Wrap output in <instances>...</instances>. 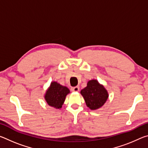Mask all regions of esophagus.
<instances>
[{
  "label": "esophagus",
  "mask_w": 148,
  "mask_h": 148,
  "mask_svg": "<svg viewBox=\"0 0 148 148\" xmlns=\"http://www.w3.org/2000/svg\"><path fill=\"white\" fill-rule=\"evenodd\" d=\"M72 91H74V92H77L79 91V87L78 86H76V87H72L71 88Z\"/></svg>",
  "instance_id": "34e87169"
}]
</instances>
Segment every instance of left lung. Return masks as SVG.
Wrapping results in <instances>:
<instances>
[{
    "label": "left lung",
    "mask_w": 148,
    "mask_h": 148,
    "mask_svg": "<svg viewBox=\"0 0 148 148\" xmlns=\"http://www.w3.org/2000/svg\"><path fill=\"white\" fill-rule=\"evenodd\" d=\"M80 93L84 97L87 106L90 110L99 109L106 103L109 95L103 85L97 79H91L87 82V86L81 90Z\"/></svg>",
    "instance_id": "1"
}]
</instances>
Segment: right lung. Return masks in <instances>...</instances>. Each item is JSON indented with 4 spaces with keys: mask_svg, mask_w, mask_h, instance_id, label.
<instances>
[{
    "mask_svg": "<svg viewBox=\"0 0 148 148\" xmlns=\"http://www.w3.org/2000/svg\"><path fill=\"white\" fill-rule=\"evenodd\" d=\"M70 92L71 91L68 87L61 86L57 82H51L44 94V99L49 106L56 109H61L66 95L69 94Z\"/></svg>",
    "mask_w": 148,
    "mask_h": 148,
    "instance_id": "obj_1",
    "label": "right lung"
}]
</instances>
